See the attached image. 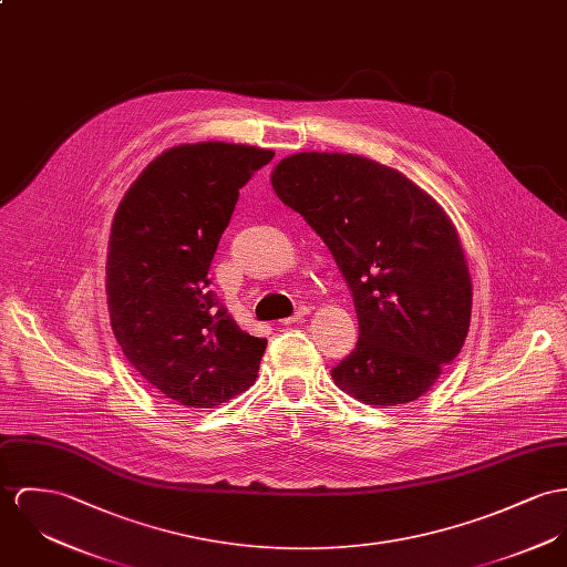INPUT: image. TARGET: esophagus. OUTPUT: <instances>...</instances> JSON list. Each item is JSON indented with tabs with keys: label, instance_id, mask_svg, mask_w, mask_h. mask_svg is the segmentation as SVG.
<instances>
[{
	"label": "esophagus",
	"instance_id": "34e87169",
	"mask_svg": "<svg viewBox=\"0 0 567 567\" xmlns=\"http://www.w3.org/2000/svg\"><path fill=\"white\" fill-rule=\"evenodd\" d=\"M306 315H308V308H300L296 315H291V317H287V319H282V326H291V323H298V321H302Z\"/></svg>",
	"mask_w": 567,
	"mask_h": 567
}]
</instances>
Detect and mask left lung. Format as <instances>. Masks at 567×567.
Wrapping results in <instances>:
<instances>
[{
    "mask_svg": "<svg viewBox=\"0 0 567 567\" xmlns=\"http://www.w3.org/2000/svg\"><path fill=\"white\" fill-rule=\"evenodd\" d=\"M276 196L323 239L348 282L355 349L332 369L367 405L434 386L466 341L473 285L453 221L408 176L343 153H298L271 173Z\"/></svg>",
    "mask_w": 567,
    "mask_h": 567,
    "instance_id": "1",
    "label": "left lung"
}]
</instances>
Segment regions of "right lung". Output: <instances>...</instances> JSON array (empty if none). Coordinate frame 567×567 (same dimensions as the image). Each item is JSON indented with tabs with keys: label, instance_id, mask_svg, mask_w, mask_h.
Wrapping results in <instances>:
<instances>
[{
	"label": "right lung",
	"instance_id": "1",
	"mask_svg": "<svg viewBox=\"0 0 567 567\" xmlns=\"http://www.w3.org/2000/svg\"><path fill=\"white\" fill-rule=\"evenodd\" d=\"M274 151L181 144L135 178L112 221L107 306L133 369L185 408L248 391L267 341L244 332L209 289V267L239 189Z\"/></svg>",
	"mask_w": 567,
	"mask_h": 567
}]
</instances>
